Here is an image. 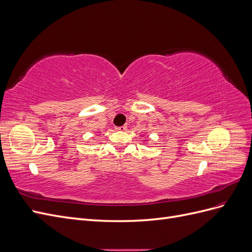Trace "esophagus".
I'll use <instances>...</instances> for the list:
<instances>
[{
    "mask_svg": "<svg viewBox=\"0 0 252 252\" xmlns=\"http://www.w3.org/2000/svg\"><path fill=\"white\" fill-rule=\"evenodd\" d=\"M116 130H118V131H124V130H126V126H119V127H116Z\"/></svg>",
    "mask_w": 252,
    "mask_h": 252,
    "instance_id": "1",
    "label": "esophagus"
}]
</instances>
